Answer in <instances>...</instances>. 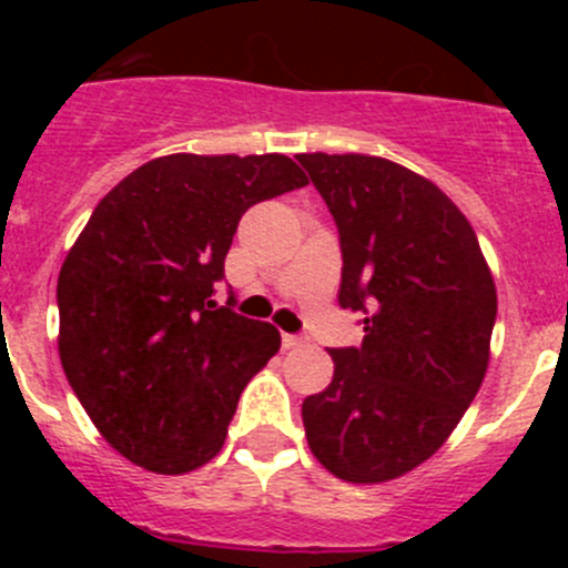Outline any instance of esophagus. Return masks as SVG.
Returning <instances> with one entry per match:
<instances>
[{
  "mask_svg": "<svg viewBox=\"0 0 568 568\" xmlns=\"http://www.w3.org/2000/svg\"><path fill=\"white\" fill-rule=\"evenodd\" d=\"M302 343H305V337L288 335V332L283 335V348H296V346H302Z\"/></svg>",
  "mask_w": 568,
  "mask_h": 568,
  "instance_id": "34e87169",
  "label": "esophagus"
}]
</instances>
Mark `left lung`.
<instances>
[{"instance_id": "8db88e82", "label": "left lung", "mask_w": 568, "mask_h": 568, "mask_svg": "<svg viewBox=\"0 0 568 568\" xmlns=\"http://www.w3.org/2000/svg\"><path fill=\"white\" fill-rule=\"evenodd\" d=\"M337 225V302L363 316L359 346L329 348L335 374L307 395L313 456L352 484L423 464L473 404L497 291L467 216L423 175L363 153H300Z\"/></svg>"}]
</instances>
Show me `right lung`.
Wrapping results in <instances>:
<instances>
[{
	"instance_id": "1",
	"label": "right lung",
	"mask_w": 568,
	"mask_h": 568,
	"mask_svg": "<svg viewBox=\"0 0 568 568\" xmlns=\"http://www.w3.org/2000/svg\"><path fill=\"white\" fill-rule=\"evenodd\" d=\"M283 153H173L95 205L57 280L60 359L73 393L125 459L162 475L220 454L239 395L280 332L216 305L250 205L305 186Z\"/></svg>"
}]
</instances>
